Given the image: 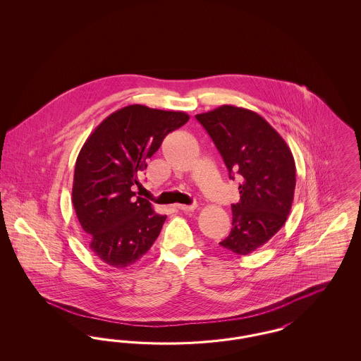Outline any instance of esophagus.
Here are the masks:
<instances>
[{
  "instance_id": "1",
  "label": "esophagus",
  "mask_w": 361,
  "mask_h": 361,
  "mask_svg": "<svg viewBox=\"0 0 361 361\" xmlns=\"http://www.w3.org/2000/svg\"><path fill=\"white\" fill-rule=\"evenodd\" d=\"M196 207H197L196 203H195V204H190V206H185V204H176V208H178V209H181V211H184V212L193 211V209H196Z\"/></svg>"
}]
</instances>
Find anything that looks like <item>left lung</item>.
Returning a JSON list of instances; mask_svg holds the SVG:
<instances>
[{"mask_svg": "<svg viewBox=\"0 0 361 361\" xmlns=\"http://www.w3.org/2000/svg\"><path fill=\"white\" fill-rule=\"evenodd\" d=\"M224 158L230 178L240 174V202L233 204V227L224 249L246 256L271 240L291 211L296 168L291 150L258 114L221 105L196 115Z\"/></svg>", "mask_w": 361, "mask_h": 361, "instance_id": "8db88e82", "label": "left lung"}]
</instances>
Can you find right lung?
I'll return each instance as SVG.
<instances>
[{"instance_id":"add662e5","label":"right lung","mask_w":361,"mask_h":361,"mask_svg":"<svg viewBox=\"0 0 361 361\" xmlns=\"http://www.w3.org/2000/svg\"><path fill=\"white\" fill-rule=\"evenodd\" d=\"M189 121L181 111L127 105L105 118L77 157L71 200L89 247L106 265L124 269L143 257L166 215L131 187L164 137Z\"/></svg>"}]
</instances>
